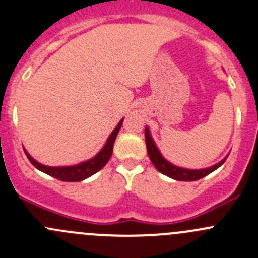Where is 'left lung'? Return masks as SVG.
Wrapping results in <instances>:
<instances>
[{"label": "left lung", "instance_id": "obj_1", "mask_svg": "<svg viewBox=\"0 0 258 258\" xmlns=\"http://www.w3.org/2000/svg\"><path fill=\"white\" fill-rule=\"evenodd\" d=\"M145 144H147V152L148 155H149V159L152 160L155 169H158L162 174L167 175V177L173 178V179L175 180H183V182L198 180L201 179V178L206 177V175H208L210 173L215 172L217 168L221 167L227 159V157L223 158V159H222L221 162L217 163V164L212 165V167L203 168V169H188V168H182L178 167V165L172 164V163L168 162V160L163 157L162 153L159 152L158 147L155 145V142L153 140L152 135H150L149 128H145Z\"/></svg>", "mask_w": 258, "mask_h": 258}]
</instances>
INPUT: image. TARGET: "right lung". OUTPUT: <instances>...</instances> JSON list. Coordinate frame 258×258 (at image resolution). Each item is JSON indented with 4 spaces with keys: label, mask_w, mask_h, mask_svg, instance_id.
I'll return each instance as SVG.
<instances>
[{
    "label": "right lung",
    "mask_w": 258,
    "mask_h": 258,
    "mask_svg": "<svg viewBox=\"0 0 258 258\" xmlns=\"http://www.w3.org/2000/svg\"><path fill=\"white\" fill-rule=\"evenodd\" d=\"M123 120L124 119H121V120L119 121V124L115 126V129H114L113 132H111V134L109 135L105 145L101 148V150L95 155V157L90 158V159L85 160V162L79 163V164L65 165V167H48V165H43L41 163L37 162V160H35L34 158L26 152V149H25V153H26L30 162H31L37 169L46 173V174L51 175V177L56 178V179L58 180H63V182H80V180H84L86 179V178L91 177L93 174H95L96 172H99V170L109 162L111 154H113L114 142H115L116 135H118L119 130L121 128Z\"/></svg>",
    "instance_id": "1"
}]
</instances>
